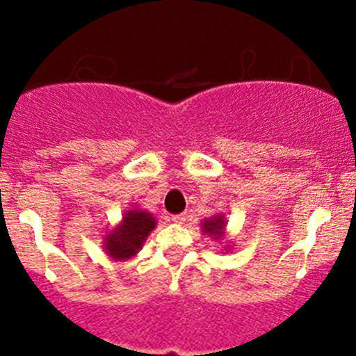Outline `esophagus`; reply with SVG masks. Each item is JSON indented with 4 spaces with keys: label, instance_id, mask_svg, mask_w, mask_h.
Masks as SVG:
<instances>
[{
    "label": "esophagus",
    "instance_id": "esophagus-1",
    "mask_svg": "<svg viewBox=\"0 0 356 356\" xmlns=\"http://www.w3.org/2000/svg\"><path fill=\"white\" fill-rule=\"evenodd\" d=\"M170 222H174V224H184V222H186V215H184V213L172 215Z\"/></svg>",
    "mask_w": 356,
    "mask_h": 356
}]
</instances>
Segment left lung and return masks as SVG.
<instances>
[{
    "label": "left lung",
    "mask_w": 356,
    "mask_h": 356,
    "mask_svg": "<svg viewBox=\"0 0 356 356\" xmlns=\"http://www.w3.org/2000/svg\"><path fill=\"white\" fill-rule=\"evenodd\" d=\"M225 227H227V220H225V215L224 213H217L210 218H204L201 222V232L207 236H210L213 241H224L225 239ZM225 250H229L231 245L224 246Z\"/></svg>",
    "instance_id": "obj_1"
}]
</instances>
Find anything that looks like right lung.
I'll list each match as a JSON object with an SVG mask.
<instances>
[{"mask_svg":"<svg viewBox=\"0 0 356 356\" xmlns=\"http://www.w3.org/2000/svg\"><path fill=\"white\" fill-rule=\"evenodd\" d=\"M156 227V218L149 211L134 207L124 211L120 222L103 236V250L111 261H127L138 257L146 239Z\"/></svg>","mask_w":356,"mask_h":356,"instance_id":"right-lung-1","label":"right lung"}]
</instances>
